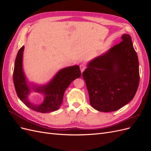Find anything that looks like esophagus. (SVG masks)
Listing matches in <instances>:
<instances>
[{
	"instance_id": "34e87169",
	"label": "esophagus",
	"mask_w": 151,
	"mask_h": 151,
	"mask_svg": "<svg viewBox=\"0 0 151 151\" xmlns=\"http://www.w3.org/2000/svg\"><path fill=\"white\" fill-rule=\"evenodd\" d=\"M86 68V66L84 64H81L80 65V69H81V73H83V71L85 70Z\"/></svg>"
}]
</instances>
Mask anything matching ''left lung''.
Here are the masks:
<instances>
[{"label": "left lung", "instance_id": "1", "mask_svg": "<svg viewBox=\"0 0 151 151\" xmlns=\"http://www.w3.org/2000/svg\"><path fill=\"white\" fill-rule=\"evenodd\" d=\"M122 42L89 61L83 73L90 104L99 111L120 109L133 99L139 84V60L128 34Z\"/></svg>", "mask_w": 151, "mask_h": 151}]
</instances>
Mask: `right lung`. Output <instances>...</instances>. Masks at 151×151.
<instances>
[{
	"mask_svg": "<svg viewBox=\"0 0 151 151\" xmlns=\"http://www.w3.org/2000/svg\"><path fill=\"white\" fill-rule=\"evenodd\" d=\"M24 47L17 52L13 72V81L17 96L28 108L40 113H50L60 108L63 102L65 91L72 82L81 76L79 65L63 68L45 84L29 83L26 77L22 67V59ZM35 92L44 95V101L40 104L31 102L28 96Z\"/></svg>",
	"mask_w": 151,
	"mask_h": 151,
	"instance_id": "1",
	"label": "right lung"
}]
</instances>
